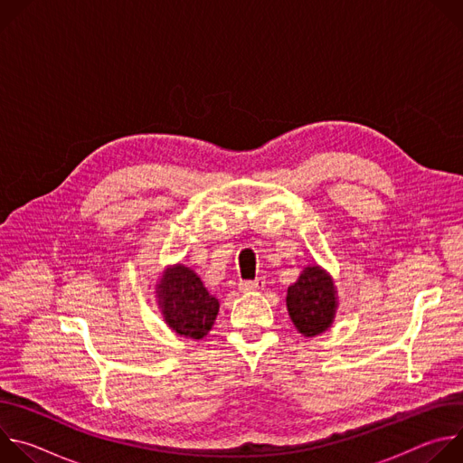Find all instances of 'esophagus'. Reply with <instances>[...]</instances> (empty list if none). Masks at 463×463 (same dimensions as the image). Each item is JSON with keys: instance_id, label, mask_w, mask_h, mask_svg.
I'll use <instances>...</instances> for the list:
<instances>
[{"instance_id": "34e87169", "label": "esophagus", "mask_w": 463, "mask_h": 463, "mask_svg": "<svg viewBox=\"0 0 463 463\" xmlns=\"http://www.w3.org/2000/svg\"><path fill=\"white\" fill-rule=\"evenodd\" d=\"M263 288H266V279L263 277H258L254 280H245V282H240V291L243 293H254V291H261Z\"/></svg>"}]
</instances>
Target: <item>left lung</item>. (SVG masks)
<instances>
[{
  "label": "left lung",
  "mask_w": 463,
  "mask_h": 463,
  "mask_svg": "<svg viewBox=\"0 0 463 463\" xmlns=\"http://www.w3.org/2000/svg\"><path fill=\"white\" fill-rule=\"evenodd\" d=\"M289 317L304 337H315L334 324L337 311V289L334 279L315 266L304 268L286 297Z\"/></svg>",
  "instance_id": "obj_1"
}]
</instances>
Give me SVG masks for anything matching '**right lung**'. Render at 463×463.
<instances>
[{"label": "right lung", "instance_id": "1", "mask_svg": "<svg viewBox=\"0 0 463 463\" xmlns=\"http://www.w3.org/2000/svg\"><path fill=\"white\" fill-rule=\"evenodd\" d=\"M165 322L175 334L200 341L216 320L220 302L183 263L168 268L156 288Z\"/></svg>", "mask_w": 463, "mask_h": 463}]
</instances>
